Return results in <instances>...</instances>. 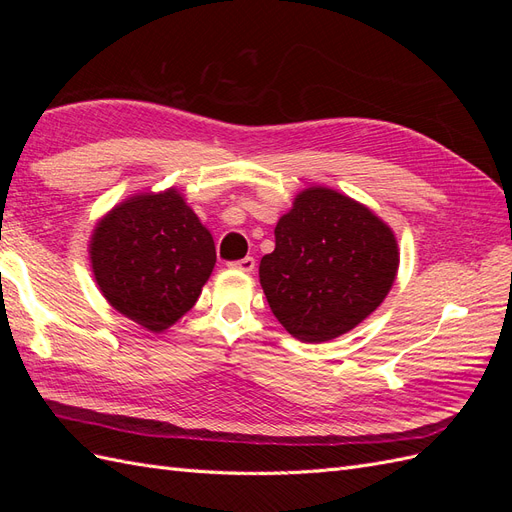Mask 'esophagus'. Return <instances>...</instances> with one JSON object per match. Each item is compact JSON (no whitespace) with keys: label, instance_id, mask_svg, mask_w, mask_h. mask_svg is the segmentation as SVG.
I'll use <instances>...</instances> for the list:
<instances>
[{"label":"esophagus","instance_id":"esophagus-1","mask_svg":"<svg viewBox=\"0 0 512 512\" xmlns=\"http://www.w3.org/2000/svg\"><path fill=\"white\" fill-rule=\"evenodd\" d=\"M230 267L237 269V271H243V273H252L254 267H256V260L252 256H245V258H241L237 262H232Z\"/></svg>","mask_w":512,"mask_h":512}]
</instances>
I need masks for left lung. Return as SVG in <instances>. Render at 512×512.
<instances>
[{"instance_id": "left-lung-1", "label": "left lung", "mask_w": 512, "mask_h": 512, "mask_svg": "<svg viewBox=\"0 0 512 512\" xmlns=\"http://www.w3.org/2000/svg\"><path fill=\"white\" fill-rule=\"evenodd\" d=\"M399 269L391 226L359 200L305 188L275 226V250L260 260L273 316L305 344L352 331L386 299Z\"/></svg>"}]
</instances>
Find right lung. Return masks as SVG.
I'll use <instances>...</instances> for the list:
<instances>
[{"instance_id": "add662e5", "label": "right lung", "mask_w": 512, "mask_h": 512, "mask_svg": "<svg viewBox=\"0 0 512 512\" xmlns=\"http://www.w3.org/2000/svg\"><path fill=\"white\" fill-rule=\"evenodd\" d=\"M89 260L104 299L151 333L190 312L215 267V243L177 188L134 194L98 220Z\"/></svg>"}]
</instances>
